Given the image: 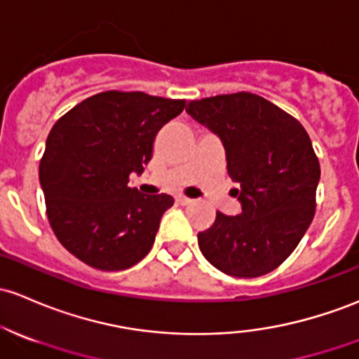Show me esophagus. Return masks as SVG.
Returning a JSON list of instances; mask_svg holds the SVG:
<instances>
[{"mask_svg": "<svg viewBox=\"0 0 359 359\" xmlns=\"http://www.w3.org/2000/svg\"><path fill=\"white\" fill-rule=\"evenodd\" d=\"M176 202H178L180 205H190V203L194 202V200L187 198V196H178V198H176Z\"/></svg>", "mask_w": 359, "mask_h": 359, "instance_id": "1", "label": "esophagus"}]
</instances>
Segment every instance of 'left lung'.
I'll return each mask as SVG.
<instances>
[{
  "label": "left lung",
  "instance_id": "1",
  "mask_svg": "<svg viewBox=\"0 0 359 359\" xmlns=\"http://www.w3.org/2000/svg\"><path fill=\"white\" fill-rule=\"evenodd\" d=\"M187 113L219 135L238 215L217 212L198 233L203 257L227 276L272 272L294 252L317 207L320 163L302 123L262 95L236 92L190 101Z\"/></svg>",
  "mask_w": 359,
  "mask_h": 359
}]
</instances>
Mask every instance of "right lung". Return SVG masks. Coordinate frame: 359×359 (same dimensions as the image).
<instances>
[{"label": "right lung", "mask_w": 359, "mask_h": 359, "mask_svg": "<svg viewBox=\"0 0 359 359\" xmlns=\"http://www.w3.org/2000/svg\"><path fill=\"white\" fill-rule=\"evenodd\" d=\"M184 99L106 90L63 114L46 140L39 180L57 241L88 267L125 271L152 248L175 198L130 188L144 171L157 132L184 109Z\"/></svg>", "instance_id": "obj_1"}]
</instances>
